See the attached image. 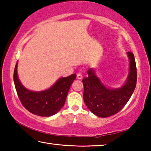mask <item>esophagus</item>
<instances>
[{
    "mask_svg": "<svg viewBox=\"0 0 151 151\" xmlns=\"http://www.w3.org/2000/svg\"><path fill=\"white\" fill-rule=\"evenodd\" d=\"M76 77H77L78 79H82L83 78V75H82L81 73H78L76 75Z\"/></svg>",
    "mask_w": 151,
    "mask_h": 151,
    "instance_id": "1",
    "label": "esophagus"
}]
</instances>
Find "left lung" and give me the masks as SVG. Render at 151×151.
Listing matches in <instances>:
<instances>
[{
    "label": "left lung",
    "mask_w": 151,
    "mask_h": 151,
    "mask_svg": "<svg viewBox=\"0 0 151 151\" xmlns=\"http://www.w3.org/2000/svg\"><path fill=\"white\" fill-rule=\"evenodd\" d=\"M130 60L129 74L126 83L120 88L105 87L94 71L90 68L88 76L84 78L83 99L88 109L97 116L109 117L116 114L125 106L137 85V71L133 53L127 52Z\"/></svg>",
    "instance_id": "obj_1"
}]
</instances>
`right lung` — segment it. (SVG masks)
I'll return each instance as SVG.
<instances>
[{
    "label": "right lung",
    "mask_w": 151,
    "mask_h": 151,
    "mask_svg": "<svg viewBox=\"0 0 151 151\" xmlns=\"http://www.w3.org/2000/svg\"><path fill=\"white\" fill-rule=\"evenodd\" d=\"M14 83L18 96L23 106L31 113L41 116L54 115L65 104L70 86L76 77L73 74L63 77L50 88L40 92H33L21 85L17 76V63L14 70Z\"/></svg>",
    "instance_id": "obj_1"
}]
</instances>
